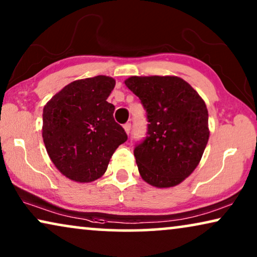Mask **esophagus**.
<instances>
[{
    "instance_id": "1",
    "label": "esophagus",
    "mask_w": 257,
    "mask_h": 257,
    "mask_svg": "<svg viewBox=\"0 0 257 257\" xmlns=\"http://www.w3.org/2000/svg\"><path fill=\"white\" fill-rule=\"evenodd\" d=\"M124 130H125L126 135H130V132H131V124H130V122H126V124L124 125Z\"/></svg>"
}]
</instances>
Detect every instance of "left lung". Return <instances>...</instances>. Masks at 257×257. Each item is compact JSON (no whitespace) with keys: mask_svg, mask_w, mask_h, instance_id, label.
I'll list each match as a JSON object with an SVG mask.
<instances>
[{"mask_svg":"<svg viewBox=\"0 0 257 257\" xmlns=\"http://www.w3.org/2000/svg\"><path fill=\"white\" fill-rule=\"evenodd\" d=\"M125 85L142 100L150 122L145 140L135 149L140 177L158 188L181 184L208 143L205 101L177 76H132Z\"/></svg>","mask_w":257,"mask_h":257,"instance_id":"obj_1","label":"left lung"}]
</instances>
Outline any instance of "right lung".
<instances>
[{"instance_id": "obj_1", "label": "right lung", "mask_w": 257, "mask_h": 257, "mask_svg": "<svg viewBox=\"0 0 257 257\" xmlns=\"http://www.w3.org/2000/svg\"><path fill=\"white\" fill-rule=\"evenodd\" d=\"M115 85L108 76L68 84L45 104L42 137L56 168L70 180L91 182L107 170L112 154L127 140L106 100Z\"/></svg>"}]
</instances>
